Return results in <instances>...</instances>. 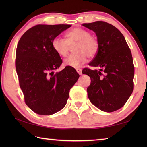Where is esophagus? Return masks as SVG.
I'll use <instances>...</instances> for the list:
<instances>
[{
    "instance_id": "34e87169",
    "label": "esophagus",
    "mask_w": 147,
    "mask_h": 147,
    "mask_svg": "<svg viewBox=\"0 0 147 147\" xmlns=\"http://www.w3.org/2000/svg\"><path fill=\"white\" fill-rule=\"evenodd\" d=\"M76 70V71H77V73H78L79 74H80V75H81V74H82V69L77 68Z\"/></svg>"
}]
</instances>
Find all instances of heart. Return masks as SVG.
<instances>
[{"mask_svg": "<svg viewBox=\"0 0 147 147\" xmlns=\"http://www.w3.org/2000/svg\"><path fill=\"white\" fill-rule=\"evenodd\" d=\"M67 40L61 37H55L52 40L53 49L57 54L65 57L70 51L71 47L74 45L73 51L64 61L65 66L78 68L85 63L87 57L93 58L97 54L99 43L95 36L91 35L90 32L81 28H74L66 33Z\"/></svg>", "mask_w": 147, "mask_h": 147, "instance_id": "obj_1", "label": "heart"}]
</instances>
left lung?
I'll list each match as a JSON object with an SVG mask.
<instances>
[{"instance_id": "8db88e82", "label": "left lung", "mask_w": 147, "mask_h": 147, "mask_svg": "<svg viewBox=\"0 0 147 147\" xmlns=\"http://www.w3.org/2000/svg\"><path fill=\"white\" fill-rule=\"evenodd\" d=\"M97 36L99 49L89 65L84 68L91 83L87 88L92 104L102 111L111 112L123 107L133 90L135 67L131 50L117 28L104 21L83 23Z\"/></svg>"}]
</instances>
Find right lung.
<instances>
[{
	"instance_id": "obj_1",
	"label": "right lung",
	"mask_w": 147,
	"mask_h": 147,
	"mask_svg": "<svg viewBox=\"0 0 147 147\" xmlns=\"http://www.w3.org/2000/svg\"><path fill=\"white\" fill-rule=\"evenodd\" d=\"M69 24H38L24 33L16 52V69L26 104L35 113L51 115L64 108L80 75L66 66L54 74L62 61L52 40Z\"/></svg>"
}]
</instances>
